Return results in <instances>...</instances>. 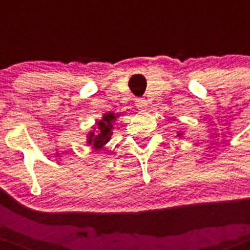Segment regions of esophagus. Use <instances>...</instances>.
Instances as JSON below:
<instances>
[{
    "label": "esophagus",
    "instance_id": "esophagus-1",
    "mask_svg": "<svg viewBox=\"0 0 250 250\" xmlns=\"http://www.w3.org/2000/svg\"><path fill=\"white\" fill-rule=\"evenodd\" d=\"M135 105L139 110H144V109H146L147 103H146V100H144V99H136Z\"/></svg>",
    "mask_w": 250,
    "mask_h": 250
}]
</instances>
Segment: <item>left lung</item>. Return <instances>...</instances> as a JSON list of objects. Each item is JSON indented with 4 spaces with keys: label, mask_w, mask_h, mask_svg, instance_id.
Listing matches in <instances>:
<instances>
[{
    "label": "left lung",
    "mask_w": 250,
    "mask_h": 250,
    "mask_svg": "<svg viewBox=\"0 0 250 250\" xmlns=\"http://www.w3.org/2000/svg\"><path fill=\"white\" fill-rule=\"evenodd\" d=\"M178 135H179V136H180V135H182V134H178Z\"/></svg>",
    "instance_id": "left-lung-1"
}]
</instances>
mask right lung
Listing matches in <instances>:
<instances>
[{"label":"right lung","instance_id":"right-lung-1","mask_svg":"<svg viewBox=\"0 0 250 250\" xmlns=\"http://www.w3.org/2000/svg\"><path fill=\"white\" fill-rule=\"evenodd\" d=\"M118 116L119 115H115L114 112H107L104 115L101 120L96 121V127H94L95 131L89 132L87 144L91 145L94 149L100 150L110 140V136L112 134V124Z\"/></svg>","mask_w":250,"mask_h":250}]
</instances>
